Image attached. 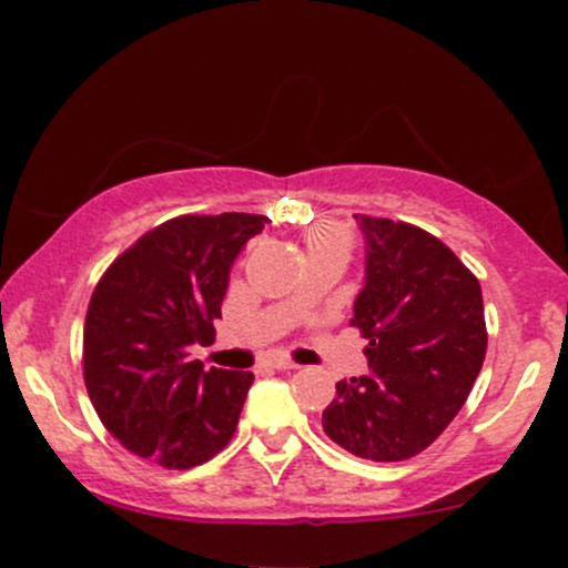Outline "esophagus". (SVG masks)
Instances as JSON below:
<instances>
[{
	"label": "esophagus",
	"mask_w": 568,
	"mask_h": 568,
	"mask_svg": "<svg viewBox=\"0 0 568 568\" xmlns=\"http://www.w3.org/2000/svg\"><path fill=\"white\" fill-rule=\"evenodd\" d=\"M266 366H270V368H275V371H293V368H298L296 363L288 361V357H272V361L266 363Z\"/></svg>",
	"instance_id": "1"
}]
</instances>
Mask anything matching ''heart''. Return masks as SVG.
Segmentation results:
<instances>
[{
  "label": "heart",
  "instance_id": "b5f03b06",
  "mask_svg": "<svg viewBox=\"0 0 568 568\" xmlns=\"http://www.w3.org/2000/svg\"><path fill=\"white\" fill-rule=\"evenodd\" d=\"M325 237H338V234H334V232H328V230H315V232H310V237H306V243H317V240H325Z\"/></svg>",
  "mask_w": 568,
  "mask_h": 568
}]
</instances>
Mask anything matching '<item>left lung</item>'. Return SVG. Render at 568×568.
<instances>
[{"label": "left lung", "instance_id": "8db88e82", "mask_svg": "<svg viewBox=\"0 0 568 568\" xmlns=\"http://www.w3.org/2000/svg\"><path fill=\"white\" fill-rule=\"evenodd\" d=\"M366 280L352 325L368 338V376L342 379L323 429L374 462L416 456L452 425L486 357L478 277L438 237L403 221L355 216Z\"/></svg>", "mask_w": 568, "mask_h": 568}]
</instances>
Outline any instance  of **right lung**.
Masks as SVG:
<instances>
[{
	"instance_id": "obj_1",
	"label": "right lung",
	"mask_w": 568,
	"mask_h": 568,
	"mask_svg": "<svg viewBox=\"0 0 568 568\" xmlns=\"http://www.w3.org/2000/svg\"><path fill=\"white\" fill-rule=\"evenodd\" d=\"M266 216H179L135 240L98 280L82 374L103 427L168 470L213 459L237 429L251 371L202 368L230 272Z\"/></svg>"
}]
</instances>
